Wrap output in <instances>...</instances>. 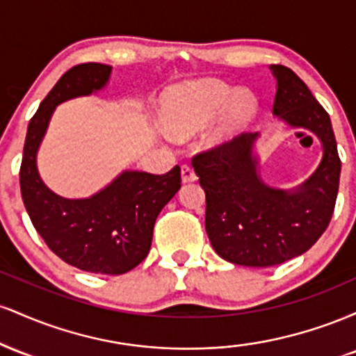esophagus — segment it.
Returning <instances> with one entry per match:
<instances>
[{"label":"esophagus","mask_w":356,"mask_h":356,"mask_svg":"<svg viewBox=\"0 0 356 356\" xmlns=\"http://www.w3.org/2000/svg\"><path fill=\"white\" fill-rule=\"evenodd\" d=\"M181 175H182V182H194L195 179H197V175H195L194 169H192L191 165L184 164L181 167Z\"/></svg>","instance_id":"esophagus-1"}]
</instances>
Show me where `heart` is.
<instances>
[{
	"label": "heart",
	"instance_id": "obj_1",
	"mask_svg": "<svg viewBox=\"0 0 356 356\" xmlns=\"http://www.w3.org/2000/svg\"><path fill=\"white\" fill-rule=\"evenodd\" d=\"M248 93L232 92L220 81H197L170 88L162 105V124L172 137H187L201 130L224 108L218 129L219 136H226L239 127L252 110Z\"/></svg>",
	"mask_w": 356,
	"mask_h": 356
}]
</instances>
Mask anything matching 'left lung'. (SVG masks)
<instances>
[{
    "label": "left lung",
    "mask_w": 356,
    "mask_h": 356,
    "mask_svg": "<svg viewBox=\"0 0 356 356\" xmlns=\"http://www.w3.org/2000/svg\"><path fill=\"white\" fill-rule=\"evenodd\" d=\"M277 80L273 112L305 127L323 142V161L296 191L271 189L256 174L252 142L241 134L192 157L206 192V231L214 251L241 266L266 268L303 254L332 220L341 161L328 112L291 68L273 67Z\"/></svg>",
    "instance_id": "8db88e82"
}]
</instances>
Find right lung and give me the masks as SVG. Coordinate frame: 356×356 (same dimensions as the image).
I'll return each mask as SVG.
<instances>
[{
    "mask_svg": "<svg viewBox=\"0 0 356 356\" xmlns=\"http://www.w3.org/2000/svg\"><path fill=\"white\" fill-rule=\"evenodd\" d=\"M110 70L108 65L80 63L56 81L28 125L19 187L36 232L60 259L81 271L124 275L149 254L155 219L181 189V167L161 175L127 170L90 199L53 194L36 170V150L56 105L100 90Z\"/></svg>",
    "mask_w": 356,
    "mask_h": 356,
    "instance_id": "obj_1",
    "label": "right lung"
}]
</instances>
